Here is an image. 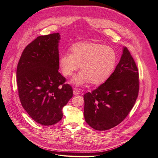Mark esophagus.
Wrapping results in <instances>:
<instances>
[{"label":"esophagus","instance_id":"esophagus-1","mask_svg":"<svg viewBox=\"0 0 158 158\" xmlns=\"http://www.w3.org/2000/svg\"><path fill=\"white\" fill-rule=\"evenodd\" d=\"M73 95H79L80 94V92L79 91L78 89H74L73 91Z\"/></svg>","mask_w":158,"mask_h":158}]
</instances>
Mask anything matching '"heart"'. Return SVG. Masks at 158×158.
Wrapping results in <instances>:
<instances>
[{
  "label": "heart",
  "mask_w": 158,
  "mask_h": 158,
  "mask_svg": "<svg viewBox=\"0 0 158 158\" xmlns=\"http://www.w3.org/2000/svg\"><path fill=\"white\" fill-rule=\"evenodd\" d=\"M116 62L114 50L109 46L96 42H81L74 44L71 54L64 53L58 60L64 76L72 75L80 65L82 72L75 75L72 83L82 85L90 81L92 85L105 82L113 73Z\"/></svg>",
  "instance_id": "1"
}]
</instances>
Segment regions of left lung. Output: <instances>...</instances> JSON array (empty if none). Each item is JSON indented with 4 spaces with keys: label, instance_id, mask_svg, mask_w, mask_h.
Masks as SVG:
<instances>
[{
    "label": "left lung",
    "instance_id": "8db88e82",
    "mask_svg": "<svg viewBox=\"0 0 158 158\" xmlns=\"http://www.w3.org/2000/svg\"><path fill=\"white\" fill-rule=\"evenodd\" d=\"M139 90L136 64L127 48L106 82L83 96L84 116L90 127L105 131L118 125L133 108Z\"/></svg>",
    "mask_w": 158,
    "mask_h": 158
}]
</instances>
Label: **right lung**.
Segmentation results:
<instances>
[{"label": "right lung", "mask_w": 158, "mask_h": 158, "mask_svg": "<svg viewBox=\"0 0 158 158\" xmlns=\"http://www.w3.org/2000/svg\"><path fill=\"white\" fill-rule=\"evenodd\" d=\"M59 33L40 36L23 50L17 67V84L23 107L38 124L51 126L63 116L73 96L72 86L58 72Z\"/></svg>", "instance_id": "obj_1"}]
</instances>
